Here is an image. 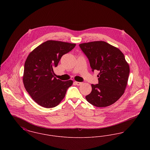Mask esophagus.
<instances>
[{
	"mask_svg": "<svg viewBox=\"0 0 150 150\" xmlns=\"http://www.w3.org/2000/svg\"><path fill=\"white\" fill-rule=\"evenodd\" d=\"M74 83L75 84V85L79 86H81L83 84L82 82H78V81H74Z\"/></svg>",
	"mask_w": 150,
	"mask_h": 150,
	"instance_id": "obj_1",
	"label": "esophagus"
}]
</instances>
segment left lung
I'll return each instance as SVG.
<instances>
[{
    "label": "left lung",
    "instance_id": "1",
    "mask_svg": "<svg viewBox=\"0 0 150 150\" xmlns=\"http://www.w3.org/2000/svg\"><path fill=\"white\" fill-rule=\"evenodd\" d=\"M89 61L92 71H100L98 84H92L87 101L98 107L108 106L116 102L124 93L128 80L129 66L118 48L103 41L79 44Z\"/></svg>",
    "mask_w": 150,
    "mask_h": 150
}]
</instances>
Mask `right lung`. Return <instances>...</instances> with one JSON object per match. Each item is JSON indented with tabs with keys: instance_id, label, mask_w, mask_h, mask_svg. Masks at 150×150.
Masks as SVG:
<instances>
[{
	"instance_id": "1",
	"label": "right lung",
	"mask_w": 150,
	"mask_h": 150,
	"mask_svg": "<svg viewBox=\"0 0 150 150\" xmlns=\"http://www.w3.org/2000/svg\"><path fill=\"white\" fill-rule=\"evenodd\" d=\"M75 44L48 40L33 50L24 66L23 83L26 91L42 107H56L64 99L73 81H62L54 77L53 69L63 55L74 48Z\"/></svg>"
}]
</instances>
